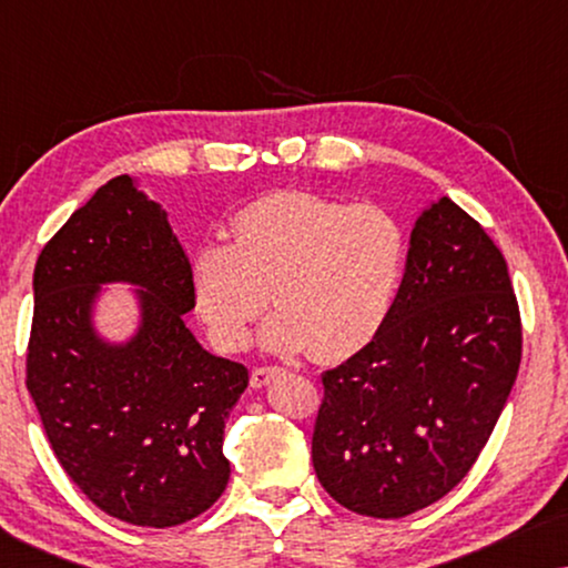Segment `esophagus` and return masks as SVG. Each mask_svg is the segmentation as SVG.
<instances>
[{"instance_id":"obj_1","label":"esophagus","mask_w":568,"mask_h":568,"mask_svg":"<svg viewBox=\"0 0 568 568\" xmlns=\"http://www.w3.org/2000/svg\"><path fill=\"white\" fill-rule=\"evenodd\" d=\"M282 367H255L253 375H251V385L253 387H266L271 379H274L276 375H282Z\"/></svg>"}]
</instances>
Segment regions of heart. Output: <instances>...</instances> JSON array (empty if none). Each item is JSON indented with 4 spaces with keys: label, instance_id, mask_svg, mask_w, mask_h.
<instances>
[{
    "label": "heart",
    "instance_id": "heart-1",
    "mask_svg": "<svg viewBox=\"0 0 568 568\" xmlns=\"http://www.w3.org/2000/svg\"><path fill=\"white\" fill-rule=\"evenodd\" d=\"M408 237L377 204L310 191L268 193L232 220V243L191 253L196 313L222 352H240L274 297L268 352L346 359L377 338L398 300Z\"/></svg>",
    "mask_w": 568,
    "mask_h": 568
}]
</instances>
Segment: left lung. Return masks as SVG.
I'll return each mask as SVG.
<instances>
[{
    "instance_id": "obj_1",
    "label": "left lung",
    "mask_w": 568,
    "mask_h": 568,
    "mask_svg": "<svg viewBox=\"0 0 568 568\" xmlns=\"http://www.w3.org/2000/svg\"><path fill=\"white\" fill-rule=\"evenodd\" d=\"M523 359L507 261L455 201L424 209L385 328L323 372L315 476L341 507L398 519L439 501L486 447Z\"/></svg>"
}]
</instances>
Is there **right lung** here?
Instances as JSON below:
<instances>
[{"label":"right lung","instance_id":"1","mask_svg":"<svg viewBox=\"0 0 568 568\" xmlns=\"http://www.w3.org/2000/svg\"><path fill=\"white\" fill-rule=\"evenodd\" d=\"M138 286L140 328L108 345L91 325L99 286ZM26 385L80 491L121 523L175 527L230 480L224 422L247 387L240 362L209 354L185 325L191 263L165 209L119 175L38 255Z\"/></svg>","mask_w":568,"mask_h":568}]
</instances>
